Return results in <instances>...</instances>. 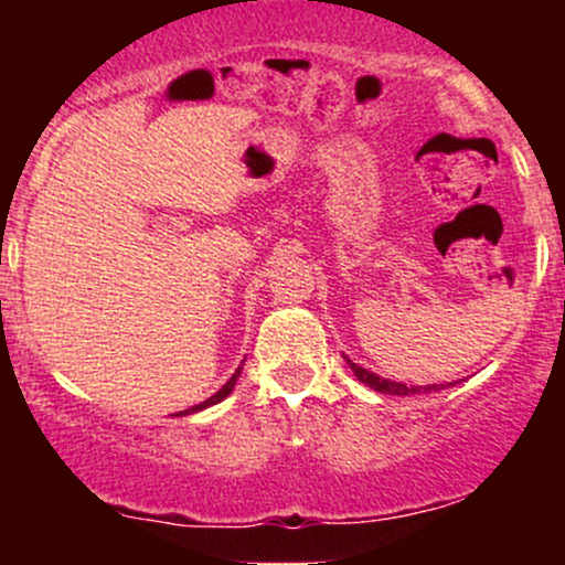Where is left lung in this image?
Returning a JSON list of instances; mask_svg holds the SVG:
<instances>
[{"label": "left lung", "mask_w": 565, "mask_h": 565, "mask_svg": "<svg viewBox=\"0 0 565 565\" xmlns=\"http://www.w3.org/2000/svg\"><path fill=\"white\" fill-rule=\"evenodd\" d=\"M348 366L353 369V374L359 377L364 385L374 387L377 393H385V395H414V393H430V391H444L446 385H404V382H393V380H385V377H377L374 372H369V369L353 364V361L345 359ZM451 385V382H449Z\"/></svg>", "instance_id": "obj_1"}]
</instances>
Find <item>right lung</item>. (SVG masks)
Masks as SVG:
<instances>
[{"label":"right lung","mask_w":565,"mask_h":565,"mask_svg":"<svg viewBox=\"0 0 565 565\" xmlns=\"http://www.w3.org/2000/svg\"><path fill=\"white\" fill-rule=\"evenodd\" d=\"M238 374H242V366L236 369V374H233V377L225 382L223 387H220V391L215 393V395H210V398L206 401H201V404H196V406H191V408H185V412H180L178 417H183V414H193V412H201V408H206V406H215V404H220V401L223 398H228L231 395V391H233V385H236V380H238Z\"/></svg>","instance_id":"1"}]
</instances>
